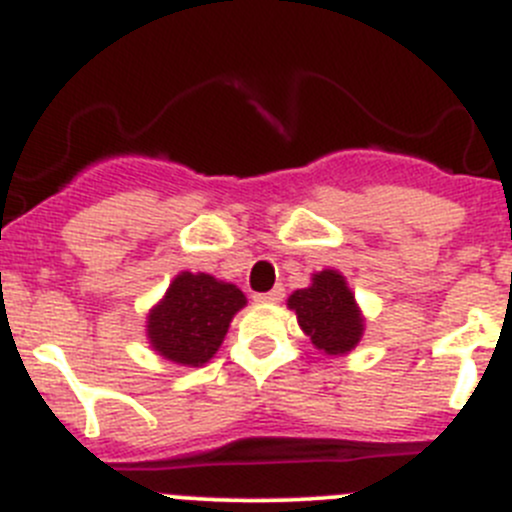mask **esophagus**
I'll return each mask as SVG.
<instances>
[{"instance_id":"esophagus-1","label":"esophagus","mask_w":512,"mask_h":512,"mask_svg":"<svg viewBox=\"0 0 512 512\" xmlns=\"http://www.w3.org/2000/svg\"><path fill=\"white\" fill-rule=\"evenodd\" d=\"M282 295H285V290H282V287H275V290L260 292V295H255V302H280Z\"/></svg>"}]
</instances>
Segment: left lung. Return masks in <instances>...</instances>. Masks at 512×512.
Returning <instances> with one entry per match:
<instances>
[{"label":"left lung","instance_id":"8db88e82","mask_svg":"<svg viewBox=\"0 0 512 512\" xmlns=\"http://www.w3.org/2000/svg\"><path fill=\"white\" fill-rule=\"evenodd\" d=\"M287 307L297 315V325L325 355H347L365 335V315L337 270H320L310 285L287 297Z\"/></svg>","mask_w":512,"mask_h":512}]
</instances>
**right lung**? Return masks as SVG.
<instances>
[{
  "instance_id": "obj_1",
  "label": "right lung",
  "mask_w": 512,
  "mask_h": 512,
  "mask_svg": "<svg viewBox=\"0 0 512 512\" xmlns=\"http://www.w3.org/2000/svg\"><path fill=\"white\" fill-rule=\"evenodd\" d=\"M245 305V292L232 282L185 270L147 312V340L162 360L202 367L220 350L232 317Z\"/></svg>"
}]
</instances>
